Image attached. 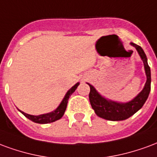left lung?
I'll return each instance as SVG.
<instances>
[{"label":"left lung","instance_id":"left-lung-1","mask_svg":"<svg viewBox=\"0 0 157 157\" xmlns=\"http://www.w3.org/2000/svg\"><path fill=\"white\" fill-rule=\"evenodd\" d=\"M130 45L133 46L136 49L138 54L141 58L146 75V82L145 83V86L133 99H131L129 102L122 103L106 99L105 97L101 95L93 85L87 83L90 87L89 97L93 109L99 117L103 118L107 121H124L132 116L139 109L142 108L151 91V68L147 63L146 53L143 51L141 47L135 44L134 42H130Z\"/></svg>","mask_w":157,"mask_h":157}]
</instances>
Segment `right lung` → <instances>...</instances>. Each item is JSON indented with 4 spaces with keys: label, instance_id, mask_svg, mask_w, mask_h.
Listing matches in <instances>:
<instances>
[{
    "label": "right lung",
    "instance_id": "add662e5",
    "mask_svg": "<svg viewBox=\"0 0 157 157\" xmlns=\"http://www.w3.org/2000/svg\"><path fill=\"white\" fill-rule=\"evenodd\" d=\"M78 85H79V83H77L76 84H74V86L72 87L70 90L66 93V94L63 97V100L60 103V105L57 107V109L55 110H53V111L50 112V113L42 114V115H28L27 113H24L23 111H21V110H19V111L24 116H26L27 119H29L30 121H33L35 123H37V124H48V123L54 122V121L61 119L63 117V115H64V112L66 110V108H67L68 99H69L71 94L76 90V89H77Z\"/></svg>",
    "mask_w": 157,
    "mask_h": 157
}]
</instances>
